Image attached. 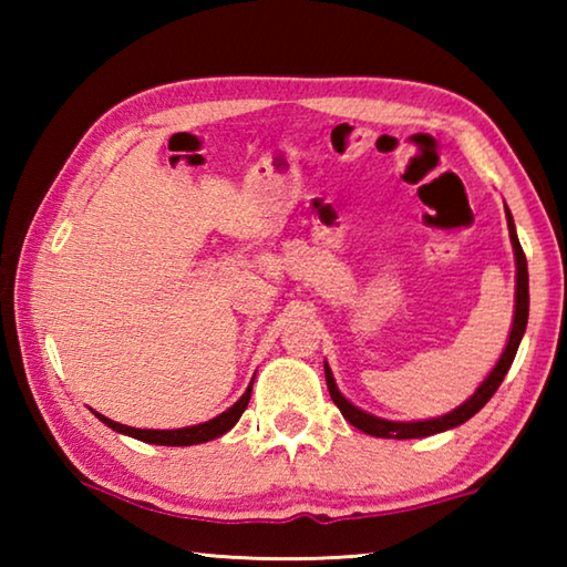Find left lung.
<instances>
[{
    "label": "left lung",
    "mask_w": 567,
    "mask_h": 567,
    "mask_svg": "<svg viewBox=\"0 0 567 567\" xmlns=\"http://www.w3.org/2000/svg\"><path fill=\"white\" fill-rule=\"evenodd\" d=\"M507 227H511V239H513V249H515V265H517V292H515V320H513V330H511V340H507V348L503 352L501 362L495 364L491 375L485 378L483 385L477 388V392L467 402H463L457 410L447 412L443 417L435 420H422V422H390V420H380L375 415H368L360 408H354L350 400H344L340 395L338 385H334V378L328 364H324V380H328V390L334 405L340 408L342 417L352 422L354 427L362 430V433L375 435V437H395V440H410V437H427L435 433H443V430L463 425L465 420H470L480 412V408H485V402L495 395V390L501 388L503 378L511 370V364L515 360V352L520 348V340L525 334V324H527V307H530V295H527V260L525 252L520 247V239L515 235V225H513V215L507 213Z\"/></svg>",
    "instance_id": "left-lung-1"
}]
</instances>
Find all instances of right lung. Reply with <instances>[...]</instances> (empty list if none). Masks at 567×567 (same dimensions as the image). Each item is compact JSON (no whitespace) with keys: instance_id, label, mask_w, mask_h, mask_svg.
Instances as JSON below:
<instances>
[{"instance_id":"right-lung-1","label":"right lung","mask_w":567,"mask_h":567,"mask_svg":"<svg viewBox=\"0 0 567 567\" xmlns=\"http://www.w3.org/2000/svg\"><path fill=\"white\" fill-rule=\"evenodd\" d=\"M249 392H252V382H249V388L245 390V395L239 398L233 408L225 410L223 415H217L215 420L203 422V425H192V427H179V430H140V427H127V425H120V422H114L110 417L100 415V412H94L104 425H110L112 430H117L122 435H130V437H137L142 443H152V445H169V447H185V445H197V443H207V440H215L219 435H225L229 427H235V422L243 417V412L249 402Z\"/></svg>"}]
</instances>
